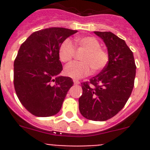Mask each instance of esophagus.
I'll return each mask as SVG.
<instances>
[{"instance_id":"esophagus-1","label":"esophagus","mask_w":150,"mask_h":150,"mask_svg":"<svg viewBox=\"0 0 150 150\" xmlns=\"http://www.w3.org/2000/svg\"><path fill=\"white\" fill-rule=\"evenodd\" d=\"M73 82H74V84L75 85H79L80 83L79 81V80H76V79L73 80Z\"/></svg>"}]
</instances>
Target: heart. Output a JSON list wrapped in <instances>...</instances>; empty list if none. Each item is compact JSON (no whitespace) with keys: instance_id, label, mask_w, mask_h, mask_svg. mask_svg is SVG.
Masks as SVG:
<instances>
[{"instance_id":"obj_1","label":"heart","mask_w":150,"mask_h":150,"mask_svg":"<svg viewBox=\"0 0 150 150\" xmlns=\"http://www.w3.org/2000/svg\"><path fill=\"white\" fill-rule=\"evenodd\" d=\"M78 47L86 50L81 57V62H71L66 65L64 72L72 79H81L89 75L92 71L98 72L107 66L109 61V54L101 47L100 41L93 36H83L75 39ZM59 58L67 63L75 55V47L69 39L61 43L58 50Z\"/></svg>"}]
</instances>
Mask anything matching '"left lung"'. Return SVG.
<instances>
[{
    "mask_svg": "<svg viewBox=\"0 0 150 150\" xmlns=\"http://www.w3.org/2000/svg\"><path fill=\"white\" fill-rule=\"evenodd\" d=\"M104 41L109 61L100 74L81 83L79 99L82 116L103 121L115 116L130 97L135 82L136 65L132 51L125 40L111 32H94Z\"/></svg>",
    "mask_w": 150,
    "mask_h": 150,
    "instance_id": "8db88e82",
    "label": "left lung"
}]
</instances>
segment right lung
Masks as SVG:
<instances>
[{
  "instance_id": "obj_1",
  "label": "right lung",
  "mask_w": 150,
  "mask_h": 150,
  "mask_svg": "<svg viewBox=\"0 0 150 150\" xmlns=\"http://www.w3.org/2000/svg\"><path fill=\"white\" fill-rule=\"evenodd\" d=\"M77 32L58 27L41 29L20 47L14 61V86L21 103L35 116L57 114L74 84L71 78L58 76L63 69L58 50Z\"/></svg>"
}]
</instances>
